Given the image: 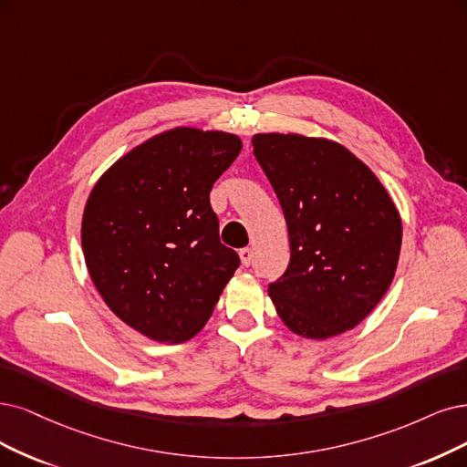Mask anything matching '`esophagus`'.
Masks as SVG:
<instances>
[{
  "mask_svg": "<svg viewBox=\"0 0 467 467\" xmlns=\"http://www.w3.org/2000/svg\"><path fill=\"white\" fill-rule=\"evenodd\" d=\"M238 254H240V262H243V265L248 267L254 260V250L252 248H243Z\"/></svg>",
  "mask_w": 467,
  "mask_h": 467,
  "instance_id": "esophagus-1",
  "label": "esophagus"
}]
</instances>
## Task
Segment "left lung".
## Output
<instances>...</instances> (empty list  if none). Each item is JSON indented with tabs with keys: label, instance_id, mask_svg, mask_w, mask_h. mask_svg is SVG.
Here are the masks:
<instances>
[{
	"label": "left lung",
	"instance_id": "8db88e82",
	"mask_svg": "<svg viewBox=\"0 0 467 467\" xmlns=\"http://www.w3.org/2000/svg\"><path fill=\"white\" fill-rule=\"evenodd\" d=\"M252 144L288 227L290 262L269 285L279 317L306 338L354 329L394 279L399 210L371 169L337 142L271 132Z\"/></svg>",
	"mask_w": 467,
	"mask_h": 467
}]
</instances>
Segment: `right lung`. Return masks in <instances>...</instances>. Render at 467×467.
<instances>
[{"instance_id":"add662e5","label":"right lung","mask_w":467,"mask_h":467,"mask_svg":"<svg viewBox=\"0 0 467 467\" xmlns=\"http://www.w3.org/2000/svg\"><path fill=\"white\" fill-rule=\"evenodd\" d=\"M240 138L179 127L150 138L103 172L82 215L90 277L111 312L153 340L192 338L240 265L221 244L213 182Z\"/></svg>"}]
</instances>
